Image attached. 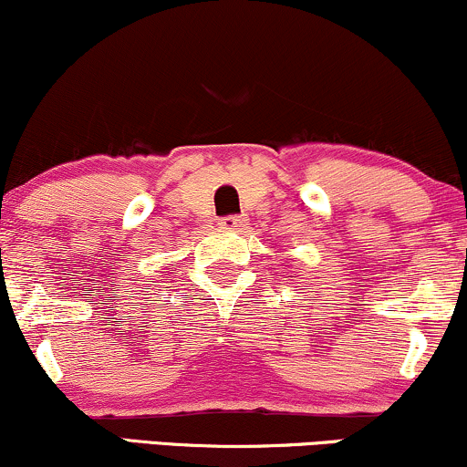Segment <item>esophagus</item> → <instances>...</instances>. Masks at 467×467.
<instances>
[{
  "instance_id": "34e87169",
  "label": "esophagus",
  "mask_w": 467,
  "mask_h": 467,
  "mask_svg": "<svg viewBox=\"0 0 467 467\" xmlns=\"http://www.w3.org/2000/svg\"><path fill=\"white\" fill-rule=\"evenodd\" d=\"M223 229H232V232H243L246 227V216H224L221 218Z\"/></svg>"
}]
</instances>
